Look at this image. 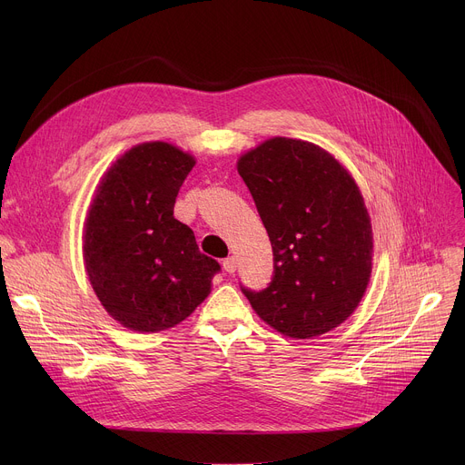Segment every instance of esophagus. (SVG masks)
<instances>
[{
	"instance_id": "34e87169",
	"label": "esophagus",
	"mask_w": 465,
	"mask_h": 465,
	"mask_svg": "<svg viewBox=\"0 0 465 465\" xmlns=\"http://www.w3.org/2000/svg\"><path fill=\"white\" fill-rule=\"evenodd\" d=\"M223 267H224V271H226L228 274H233V272L237 271V257H235V255L226 257V259L223 261Z\"/></svg>"
}]
</instances>
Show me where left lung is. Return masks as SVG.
<instances>
[{
	"mask_svg": "<svg viewBox=\"0 0 465 465\" xmlns=\"http://www.w3.org/2000/svg\"><path fill=\"white\" fill-rule=\"evenodd\" d=\"M237 171L274 253L267 289L241 285L253 311L291 339L341 325L371 274V224L355 180L323 149L289 138L246 153Z\"/></svg>",
	"mask_w": 465,
	"mask_h": 465,
	"instance_id": "left-lung-1",
	"label": "left lung"
}]
</instances>
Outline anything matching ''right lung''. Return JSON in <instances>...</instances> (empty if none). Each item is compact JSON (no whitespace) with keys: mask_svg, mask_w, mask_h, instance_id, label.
<instances>
[{"mask_svg":"<svg viewBox=\"0 0 465 465\" xmlns=\"http://www.w3.org/2000/svg\"><path fill=\"white\" fill-rule=\"evenodd\" d=\"M194 160L153 142L130 149L104 174L84 230L90 283L119 323L156 333L185 320L212 289L221 264L198 250L173 215Z\"/></svg>","mask_w":465,"mask_h":465,"instance_id":"obj_1","label":"right lung"}]
</instances>
